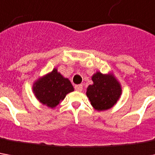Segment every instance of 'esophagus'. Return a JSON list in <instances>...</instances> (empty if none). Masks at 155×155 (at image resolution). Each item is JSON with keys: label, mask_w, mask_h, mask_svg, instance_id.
I'll use <instances>...</instances> for the list:
<instances>
[{"label": "esophagus", "mask_w": 155, "mask_h": 155, "mask_svg": "<svg viewBox=\"0 0 155 155\" xmlns=\"http://www.w3.org/2000/svg\"><path fill=\"white\" fill-rule=\"evenodd\" d=\"M75 90L78 92H81L83 90V85L82 84H78V85H75Z\"/></svg>", "instance_id": "1"}]
</instances>
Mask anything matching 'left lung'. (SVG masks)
I'll list each match as a JSON object with an SVG mask.
<instances>
[{
	"instance_id": "8db88e82",
	"label": "left lung",
	"mask_w": 155,
	"mask_h": 155,
	"mask_svg": "<svg viewBox=\"0 0 155 155\" xmlns=\"http://www.w3.org/2000/svg\"><path fill=\"white\" fill-rule=\"evenodd\" d=\"M93 84L89 85L86 94L90 103L97 111H105L113 107L121 95L119 83L112 75L96 72L92 77Z\"/></svg>"
}]
</instances>
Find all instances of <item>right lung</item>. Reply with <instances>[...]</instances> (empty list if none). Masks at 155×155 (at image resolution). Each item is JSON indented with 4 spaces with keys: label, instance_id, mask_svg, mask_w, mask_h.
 Wrapping results in <instances>:
<instances>
[{
    "label": "right lung",
    "instance_id": "add662e5",
    "mask_svg": "<svg viewBox=\"0 0 155 155\" xmlns=\"http://www.w3.org/2000/svg\"><path fill=\"white\" fill-rule=\"evenodd\" d=\"M73 90L70 80L65 78L55 68L33 84V92L36 98L51 108L55 107L66 94Z\"/></svg>",
    "mask_w": 155,
    "mask_h": 155
}]
</instances>
